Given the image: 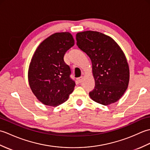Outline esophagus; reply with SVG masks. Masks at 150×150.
<instances>
[{
  "mask_svg": "<svg viewBox=\"0 0 150 150\" xmlns=\"http://www.w3.org/2000/svg\"><path fill=\"white\" fill-rule=\"evenodd\" d=\"M77 81H78V82H79V83H81V82H82V81H83V77H79V78L77 79Z\"/></svg>",
  "mask_w": 150,
  "mask_h": 150,
  "instance_id": "esophagus-1",
  "label": "esophagus"
}]
</instances>
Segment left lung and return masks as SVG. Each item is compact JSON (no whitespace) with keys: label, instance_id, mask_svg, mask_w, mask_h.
<instances>
[{"label":"left lung","instance_id":"obj_1","mask_svg":"<svg viewBox=\"0 0 150 150\" xmlns=\"http://www.w3.org/2000/svg\"><path fill=\"white\" fill-rule=\"evenodd\" d=\"M77 45L90 57L95 79L92 100L103 105L119 100L128 88L129 70L119 46L111 37L97 31H86L76 35Z\"/></svg>","mask_w":150,"mask_h":150}]
</instances>
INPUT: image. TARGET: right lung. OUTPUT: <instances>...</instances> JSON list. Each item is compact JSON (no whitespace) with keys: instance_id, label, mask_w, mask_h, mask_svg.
<instances>
[{"instance_id":"obj_1","label":"right lung","mask_w":150,"mask_h":150,"mask_svg":"<svg viewBox=\"0 0 150 150\" xmlns=\"http://www.w3.org/2000/svg\"><path fill=\"white\" fill-rule=\"evenodd\" d=\"M74 45L68 32L56 33L37 47L31 59L28 81L37 99L45 105L57 106L68 100L75 86L71 69L64 60L66 52Z\"/></svg>"}]
</instances>
